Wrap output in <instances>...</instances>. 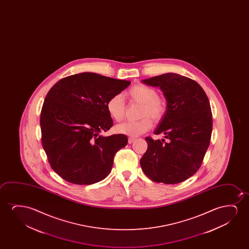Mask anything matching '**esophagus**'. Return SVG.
Returning a JSON list of instances; mask_svg holds the SVG:
<instances>
[{
    "label": "esophagus",
    "mask_w": 249,
    "mask_h": 249,
    "mask_svg": "<svg viewBox=\"0 0 249 249\" xmlns=\"http://www.w3.org/2000/svg\"><path fill=\"white\" fill-rule=\"evenodd\" d=\"M134 140H135L134 138H129V139H128V143H133V141H134Z\"/></svg>",
    "instance_id": "obj_1"
}]
</instances>
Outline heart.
<instances>
[{
  "label": "heart",
  "instance_id": "1",
  "mask_svg": "<svg viewBox=\"0 0 249 249\" xmlns=\"http://www.w3.org/2000/svg\"><path fill=\"white\" fill-rule=\"evenodd\" d=\"M131 100L142 104L140 116L143 117L139 121H127L116 126L117 133L137 137L145 133L152 127V121L159 122L163 118L167 111V104L163 99L158 97L156 89L143 84H137L126 92ZM106 109L109 116L116 122H121L125 116L126 106L121 94H115L106 103Z\"/></svg>",
  "mask_w": 249,
  "mask_h": 249
}]
</instances>
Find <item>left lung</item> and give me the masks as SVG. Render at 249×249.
Segmentation results:
<instances>
[{
    "instance_id": "obj_1",
    "label": "left lung",
    "mask_w": 249,
    "mask_h": 249,
    "mask_svg": "<svg viewBox=\"0 0 249 249\" xmlns=\"http://www.w3.org/2000/svg\"><path fill=\"white\" fill-rule=\"evenodd\" d=\"M142 82L163 92L167 111L154 133H163L168 140L145 138L148 149L140 159L142 170L154 182L180 183L197 172L209 146L213 117L208 96L194 80L175 73Z\"/></svg>"
}]
</instances>
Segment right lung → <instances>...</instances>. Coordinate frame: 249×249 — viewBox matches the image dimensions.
I'll return each mask as SVG.
<instances>
[{
  "label": "right lung",
  "instance_id": "1",
  "mask_svg": "<svg viewBox=\"0 0 249 249\" xmlns=\"http://www.w3.org/2000/svg\"><path fill=\"white\" fill-rule=\"evenodd\" d=\"M130 83L83 72L61 79L49 90L41 109V143L62 178L92 184L109 175L115 155L128 140L124 134L99 135L113 126L106 103Z\"/></svg>",
  "mask_w": 249,
  "mask_h": 249
}]
</instances>
